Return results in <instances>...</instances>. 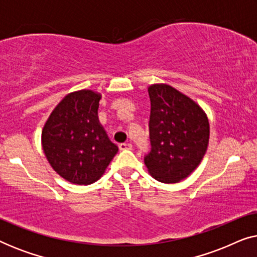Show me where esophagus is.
Masks as SVG:
<instances>
[{
  "label": "esophagus",
  "instance_id": "34e87169",
  "mask_svg": "<svg viewBox=\"0 0 257 257\" xmlns=\"http://www.w3.org/2000/svg\"><path fill=\"white\" fill-rule=\"evenodd\" d=\"M132 149V145L130 143H122V144H119V150L124 151V150H131Z\"/></svg>",
  "mask_w": 257,
  "mask_h": 257
}]
</instances>
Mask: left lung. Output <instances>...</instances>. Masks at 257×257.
I'll use <instances>...</instances> for the list:
<instances>
[{
	"mask_svg": "<svg viewBox=\"0 0 257 257\" xmlns=\"http://www.w3.org/2000/svg\"><path fill=\"white\" fill-rule=\"evenodd\" d=\"M151 151L144 157L150 174L164 184L187 178L205 156L208 118L191 98L167 84L149 87Z\"/></svg>",
	"mask_w": 257,
	"mask_h": 257,
	"instance_id": "obj_1",
	"label": "left lung"
}]
</instances>
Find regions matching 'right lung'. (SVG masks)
<instances>
[{
  "label": "right lung",
  "mask_w": 257,
  "mask_h": 257,
  "mask_svg": "<svg viewBox=\"0 0 257 257\" xmlns=\"http://www.w3.org/2000/svg\"><path fill=\"white\" fill-rule=\"evenodd\" d=\"M100 98L91 90L69 93L51 112L42 131L49 164L72 184L97 181L118 152L98 120Z\"/></svg>",
  "instance_id": "right-lung-1"
}]
</instances>
